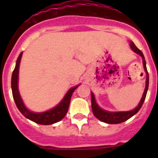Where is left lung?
<instances>
[{
	"label": "left lung",
	"instance_id": "8db88e82",
	"mask_svg": "<svg viewBox=\"0 0 158 158\" xmlns=\"http://www.w3.org/2000/svg\"><path fill=\"white\" fill-rule=\"evenodd\" d=\"M130 46H131V49L135 51L136 54H139L142 58V63H143V66H144V69L146 73V88H145L144 93L142 95V97L141 99L140 102H139L138 107H136L135 109L131 110V111H118V112H111V111H107L105 110L101 109L98 106V104H96V100H95L94 94L91 93V100H92V109H93V115L98 118L99 120L102 121V122L106 123L109 124H117L120 123L125 122L127 119H129L131 117L135 115L138 111L140 110L142 107V104L144 103V100L146 99V93H147L148 87H149V74H148L147 69H146V60H145L144 55L142 54V51L139 50L136 46L135 45V43L133 42H130Z\"/></svg>",
	"mask_w": 158,
	"mask_h": 158
}]
</instances>
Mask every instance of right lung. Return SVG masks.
Here are the masks:
<instances>
[{
  "mask_svg": "<svg viewBox=\"0 0 158 158\" xmlns=\"http://www.w3.org/2000/svg\"><path fill=\"white\" fill-rule=\"evenodd\" d=\"M22 54H23V52L20 53L17 60H16V67H15V69H14L13 72H12V83H11L12 84V96H13L14 101L16 103V107L19 109V111L26 118L33 121V122L36 123L42 124V125H51V124L59 122L66 115L68 109H69V103H70L71 96H72L73 93L74 92L75 89L79 85L71 88L69 91L67 92V93L64 96V98L62 99V101L60 102L56 107H54L52 109L41 113H35L29 111L27 107H25L23 100H22L21 97H20V95H19V89H18L19 67V63H20V60H21Z\"/></svg>",
  "mask_w": 158,
  "mask_h": 158,
  "instance_id": "add662e5",
  "label": "right lung"
}]
</instances>
